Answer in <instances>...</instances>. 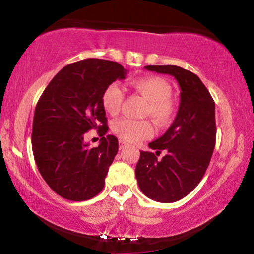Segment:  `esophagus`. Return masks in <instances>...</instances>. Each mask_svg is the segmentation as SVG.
Instances as JSON below:
<instances>
[{"label": "esophagus", "instance_id": "obj_1", "mask_svg": "<svg viewBox=\"0 0 254 254\" xmlns=\"http://www.w3.org/2000/svg\"><path fill=\"white\" fill-rule=\"evenodd\" d=\"M126 147H127V143H126L122 140H120L119 141V148H120V150H122V149H124Z\"/></svg>", "mask_w": 254, "mask_h": 254}]
</instances>
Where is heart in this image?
Masks as SVG:
<instances>
[{
  "label": "heart",
  "instance_id": "1",
  "mask_svg": "<svg viewBox=\"0 0 254 254\" xmlns=\"http://www.w3.org/2000/svg\"><path fill=\"white\" fill-rule=\"evenodd\" d=\"M133 86L149 101L145 113L152 118L158 127H165L173 121L176 107L171 100V86L159 77H142L133 81ZM124 93L121 86L112 83L102 94V104L111 115L118 114L121 110ZM112 131L119 139L126 142H139L152 135L153 127L148 120L119 119L112 124Z\"/></svg>",
  "mask_w": 254,
  "mask_h": 254
}]
</instances>
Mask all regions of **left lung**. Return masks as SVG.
Returning <instances> with one entry per match:
<instances>
[{"instance_id": "left-lung-1", "label": "left lung", "mask_w": 254, "mask_h": 254, "mask_svg": "<svg viewBox=\"0 0 254 254\" xmlns=\"http://www.w3.org/2000/svg\"><path fill=\"white\" fill-rule=\"evenodd\" d=\"M145 69L174 76L180 87V104L175 121L149 147L166 156L158 161L152 152L141 151L135 177L143 194L160 203H174L199 184L216 142L215 103L194 72L178 66H145Z\"/></svg>"}]
</instances>
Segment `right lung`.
Listing matches in <instances>:
<instances>
[{"mask_svg":"<svg viewBox=\"0 0 254 254\" xmlns=\"http://www.w3.org/2000/svg\"><path fill=\"white\" fill-rule=\"evenodd\" d=\"M119 63L88 58L64 67L37 103L32 150L42 178L63 198L87 200L104 187L109 167L119 150L109 130L102 94L110 84L126 78ZM95 128L100 145L89 148L83 136Z\"/></svg>","mask_w":254,"mask_h":254,"instance_id":"right-lung-1","label":"right lung"}]
</instances>
